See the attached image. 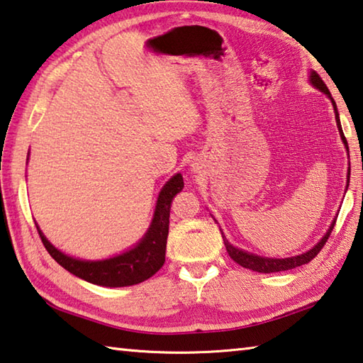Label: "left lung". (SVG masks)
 <instances>
[{
	"label": "left lung",
	"instance_id": "8db88e82",
	"mask_svg": "<svg viewBox=\"0 0 363 363\" xmlns=\"http://www.w3.org/2000/svg\"><path fill=\"white\" fill-rule=\"evenodd\" d=\"M309 82H311V84H313L315 89H319L320 92L325 94L330 100H332V105H333V110H335L336 125H338V132H340V135H341V140H342V143H345L346 151H347V155H349V146H347L345 133H342V129H341L338 108H336V104H335V100H333V97H332V94H330L328 87L325 86V82L322 81L320 76L317 74L315 72H313V69H311V73H309ZM349 177H351V167L347 169V180H346L347 185H346V189H347V186H349ZM335 223H336V217L333 218L332 225H330L328 231H327L325 234H323V238L313 247V249H309L308 252L301 253V255L290 257V258H268V257H259V255H255V253H250V252H245V250H242V249H238V247H234V245L230 242V240L226 239L223 231H221V230H220V231H221V236H223V242H225L226 250H228V253H230V257L234 259V262L242 266V268L257 271V272H263V274H271V272L289 271V269L298 268V266H301V264L309 263L311 259H313L314 257H317V253H319V252L322 250V247L325 245L327 239L330 238V234H332V231H333Z\"/></svg>",
	"mask_w": 363,
	"mask_h": 363
}]
</instances>
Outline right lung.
<instances>
[{"label":"right lung","instance_id":"right-lung-1","mask_svg":"<svg viewBox=\"0 0 363 363\" xmlns=\"http://www.w3.org/2000/svg\"><path fill=\"white\" fill-rule=\"evenodd\" d=\"M185 183L182 174H175L165 183L159 191L155 215H152L151 225L145 236L124 253L106 259H81L65 255L59 249L49 242L44 236L40 226L36 230L40 233L44 247L62 268H65L73 276L84 279L101 287H127L146 281L162 268L165 262V245L169 236V217L170 204L177 193H180Z\"/></svg>","mask_w":363,"mask_h":363}]
</instances>
